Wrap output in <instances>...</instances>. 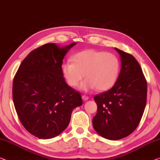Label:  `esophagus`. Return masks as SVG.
<instances>
[{
	"label": "esophagus",
	"instance_id": "34e87169",
	"mask_svg": "<svg viewBox=\"0 0 160 160\" xmlns=\"http://www.w3.org/2000/svg\"><path fill=\"white\" fill-rule=\"evenodd\" d=\"M82 98V99L83 101H87L88 99V97H87V96H85V95H83Z\"/></svg>",
	"mask_w": 160,
	"mask_h": 160
}]
</instances>
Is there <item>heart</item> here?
Here are the masks:
<instances>
[{
  "instance_id": "1",
  "label": "heart",
  "mask_w": 160,
  "mask_h": 160,
  "mask_svg": "<svg viewBox=\"0 0 160 160\" xmlns=\"http://www.w3.org/2000/svg\"><path fill=\"white\" fill-rule=\"evenodd\" d=\"M120 62L116 55L102 51H83L73 56V61L61 66V72L67 83L76 87L82 78H87L80 88L87 92L97 88L105 91L112 87L119 77Z\"/></svg>"
}]
</instances>
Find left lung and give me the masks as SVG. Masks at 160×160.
Masks as SVG:
<instances>
[{"mask_svg":"<svg viewBox=\"0 0 160 160\" xmlns=\"http://www.w3.org/2000/svg\"><path fill=\"white\" fill-rule=\"evenodd\" d=\"M121 71L114 87L97 94V113L93 127L100 136L118 140L131 134L138 126L146 107L147 83L141 66L133 56L115 48Z\"/></svg>","mask_w":160,"mask_h":160,"instance_id":"left-lung-1","label":"left lung"}]
</instances>
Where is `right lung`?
Returning a JSON list of instances; mask_svg holds the SVG:
<instances>
[{"label": "right lung", "instance_id": "add662e5", "mask_svg": "<svg viewBox=\"0 0 160 160\" xmlns=\"http://www.w3.org/2000/svg\"><path fill=\"white\" fill-rule=\"evenodd\" d=\"M76 44H44L24 58L15 75V109L25 129L38 139L59 135L69 124L73 109L83 104L61 72L63 58Z\"/></svg>", "mask_w": 160, "mask_h": 160}]
</instances>
